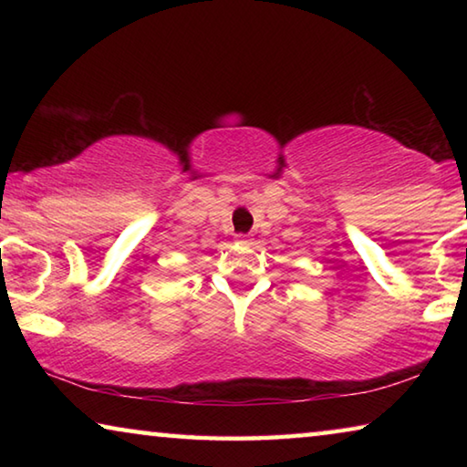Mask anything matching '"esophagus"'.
Returning <instances> with one entry per match:
<instances>
[{"mask_svg":"<svg viewBox=\"0 0 467 467\" xmlns=\"http://www.w3.org/2000/svg\"><path fill=\"white\" fill-rule=\"evenodd\" d=\"M236 241H239L241 244H251V234H247V233H239L236 234Z\"/></svg>","mask_w":467,"mask_h":467,"instance_id":"34e87169","label":"esophagus"}]
</instances>
